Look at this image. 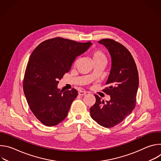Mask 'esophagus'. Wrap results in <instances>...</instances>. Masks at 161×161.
Wrapping results in <instances>:
<instances>
[{
  "instance_id": "34e87169",
  "label": "esophagus",
  "mask_w": 161,
  "mask_h": 161,
  "mask_svg": "<svg viewBox=\"0 0 161 161\" xmlns=\"http://www.w3.org/2000/svg\"><path fill=\"white\" fill-rule=\"evenodd\" d=\"M78 94H79L80 96H85V95L86 94V92L80 90V91L78 92Z\"/></svg>"
}]
</instances>
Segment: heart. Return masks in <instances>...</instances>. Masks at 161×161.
I'll return each mask as SVG.
<instances>
[{
	"label": "heart",
	"instance_id": "1",
	"mask_svg": "<svg viewBox=\"0 0 161 161\" xmlns=\"http://www.w3.org/2000/svg\"><path fill=\"white\" fill-rule=\"evenodd\" d=\"M92 58L93 62H98V61L106 62V57L105 55L100 50H95L92 53Z\"/></svg>",
	"mask_w": 161,
	"mask_h": 161
}]
</instances>
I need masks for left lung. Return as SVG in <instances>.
<instances>
[{
	"label": "left lung",
	"mask_w": 161,
	"mask_h": 161,
	"mask_svg": "<svg viewBox=\"0 0 161 161\" xmlns=\"http://www.w3.org/2000/svg\"><path fill=\"white\" fill-rule=\"evenodd\" d=\"M98 42L106 48L111 58L106 83L108 87L103 90L110 96V100L104 102L95 95L96 101L90 112L97 124L109 128L120 124L134 109L139 86L138 72L132 55L122 44L109 39Z\"/></svg>",
	"instance_id": "8db88e82"
}]
</instances>
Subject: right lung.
Returning a JSON list of instances; mask_svg holds the SVG:
<instances>
[{
    "instance_id": "add662e5",
    "label": "right lung",
    "mask_w": 161,
    "mask_h": 161,
    "mask_svg": "<svg viewBox=\"0 0 161 161\" xmlns=\"http://www.w3.org/2000/svg\"><path fill=\"white\" fill-rule=\"evenodd\" d=\"M92 43L57 37L42 42L30 56L24 81L28 104L44 125L54 126L67 117L78 91L60 90L58 80Z\"/></svg>"
}]
</instances>
